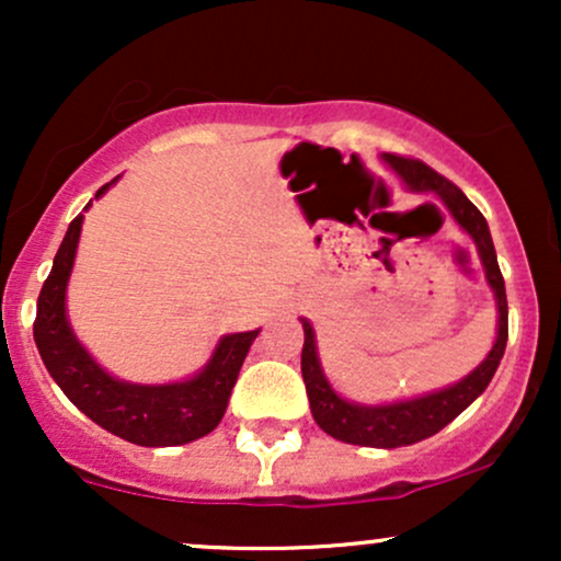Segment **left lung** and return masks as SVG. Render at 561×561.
I'll return each mask as SVG.
<instances>
[{"label": "left lung", "mask_w": 561, "mask_h": 561, "mask_svg": "<svg viewBox=\"0 0 561 561\" xmlns=\"http://www.w3.org/2000/svg\"><path fill=\"white\" fill-rule=\"evenodd\" d=\"M385 160L398 171L411 190H430L440 195L450 216L461 224V229L472 237L480 250L482 266H485L488 285L493 287L495 302H499V337H495L493 351L482 362L472 375L461 379L454 388H446L433 396L414 398V401L390 403V405H356L347 403L327 385L321 366L317 358V343H313V330L308 321H302V353H300V371L302 382H306L308 403H311L313 420L327 435L337 437L343 443L353 446H371V448H401L420 443L424 437L440 433L448 422H454L461 411L467 409L482 390L488 388L495 369H499L501 356L506 351L508 337V306H506V287L504 276H501L499 259H495V248L491 240V229H488L485 216L469 203V197L446 176H440L435 169L416 158L405 156H385Z\"/></svg>", "instance_id": "obj_1"}]
</instances>
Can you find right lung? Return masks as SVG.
Wrapping results in <instances>:
<instances>
[{
	"label": "right lung",
	"instance_id": "obj_1",
	"mask_svg": "<svg viewBox=\"0 0 561 561\" xmlns=\"http://www.w3.org/2000/svg\"><path fill=\"white\" fill-rule=\"evenodd\" d=\"M107 186L111 184L100 186L96 197ZM81 221V214L70 221L66 240L55 255L53 272L38 293L34 340L44 366L89 420L128 443L147 448L182 446L208 435L227 411L231 388L259 330L224 337L210 364L190 382L147 388L118 382L105 375L76 343L66 319V285L73 268Z\"/></svg>",
	"mask_w": 561,
	"mask_h": 561
}]
</instances>
